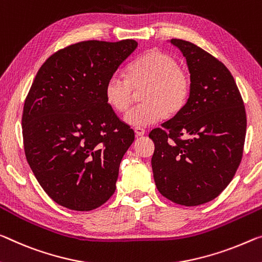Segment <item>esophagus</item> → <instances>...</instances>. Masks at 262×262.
<instances>
[{"label": "esophagus", "mask_w": 262, "mask_h": 262, "mask_svg": "<svg viewBox=\"0 0 262 262\" xmlns=\"http://www.w3.org/2000/svg\"><path fill=\"white\" fill-rule=\"evenodd\" d=\"M145 128L143 127H135V134L137 137H140V136H144L145 135Z\"/></svg>", "instance_id": "esophagus-1"}]
</instances>
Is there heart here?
<instances>
[{
    "label": "heart",
    "mask_w": 262,
    "mask_h": 262,
    "mask_svg": "<svg viewBox=\"0 0 262 262\" xmlns=\"http://www.w3.org/2000/svg\"><path fill=\"white\" fill-rule=\"evenodd\" d=\"M142 104L125 115L131 126L142 127L158 123L166 115H176L187 102L191 79L174 57L158 49L145 51L126 69V78L112 75L104 86L106 103L115 111H126L135 90L143 89Z\"/></svg>",
    "instance_id": "1"
}]
</instances>
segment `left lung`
Returning <instances> with one entry per match:
<instances>
[{
    "instance_id": "left-lung-1",
    "label": "left lung",
    "mask_w": 262,
    "mask_h": 262,
    "mask_svg": "<svg viewBox=\"0 0 262 262\" xmlns=\"http://www.w3.org/2000/svg\"><path fill=\"white\" fill-rule=\"evenodd\" d=\"M190 71V96L173 117L154 128L151 164L156 186L173 203L196 206L216 198L238 170L246 111L235 80L219 59L173 38Z\"/></svg>"
}]
</instances>
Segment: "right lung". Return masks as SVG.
I'll return each instance as SVG.
<instances>
[{"instance_id":"right-lung-1","label":"right lung","mask_w":262,"mask_h":262,"mask_svg":"<svg viewBox=\"0 0 262 262\" xmlns=\"http://www.w3.org/2000/svg\"><path fill=\"white\" fill-rule=\"evenodd\" d=\"M137 47L134 39L71 44L36 75L23 107L24 152L43 190L63 207L91 211L115 193L135 132L106 103L104 86Z\"/></svg>"}]
</instances>
